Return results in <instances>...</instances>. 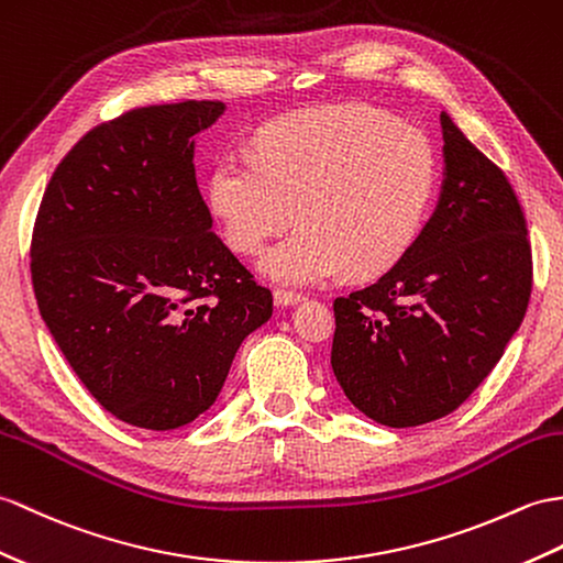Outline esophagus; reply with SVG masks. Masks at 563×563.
<instances>
[{
    "mask_svg": "<svg viewBox=\"0 0 563 563\" xmlns=\"http://www.w3.org/2000/svg\"><path fill=\"white\" fill-rule=\"evenodd\" d=\"M273 299H276V305H280V307H290V305L302 302L305 295L295 292V290H280V287H278V290L273 292Z\"/></svg>",
    "mask_w": 563,
    "mask_h": 563,
    "instance_id": "obj_1",
    "label": "esophagus"
}]
</instances>
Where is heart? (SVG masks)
I'll return each mask as SVG.
<instances>
[{"label":"heart","instance_id":"obj_1","mask_svg":"<svg viewBox=\"0 0 563 563\" xmlns=\"http://www.w3.org/2000/svg\"><path fill=\"white\" fill-rule=\"evenodd\" d=\"M434 189L429 136L369 104L285 117L256 136V158L225 153L211 173L213 211L234 252L258 254L297 208L302 228L261 261L290 285L388 271L420 234Z\"/></svg>","mask_w":563,"mask_h":563}]
</instances>
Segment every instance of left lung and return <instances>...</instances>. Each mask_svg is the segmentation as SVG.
Here are the masks:
<instances>
[{
    "label": "left lung",
    "instance_id": "obj_1",
    "mask_svg": "<svg viewBox=\"0 0 563 563\" xmlns=\"http://www.w3.org/2000/svg\"><path fill=\"white\" fill-rule=\"evenodd\" d=\"M434 216L394 268L335 297L331 367L350 402L386 427L446 417L473 396L526 317L532 252L506 175L441 112Z\"/></svg>",
    "mask_w": 563,
    "mask_h": 563
}]
</instances>
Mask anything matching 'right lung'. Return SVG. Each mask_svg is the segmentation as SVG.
<instances>
[{
    "mask_svg": "<svg viewBox=\"0 0 563 563\" xmlns=\"http://www.w3.org/2000/svg\"><path fill=\"white\" fill-rule=\"evenodd\" d=\"M222 112L185 100L98 124L64 155L35 218L41 317L88 394L141 429L211 408L234 352L273 313L196 185L194 139Z\"/></svg>",
    "mask_w": 563,
    "mask_h": 563,
    "instance_id": "add662e5",
    "label": "right lung"
}]
</instances>
